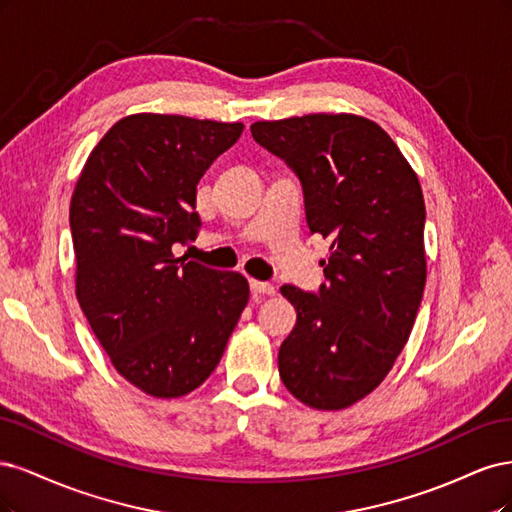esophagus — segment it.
Instances as JSON below:
<instances>
[{
    "label": "esophagus",
    "mask_w": 512,
    "mask_h": 512,
    "mask_svg": "<svg viewBox=\"0 0 512 512\" xmlns=\"http://www.w3.org/2000/svg\"><path fill=\"white\" fill-rule=\"evenodd\" d=\"M251 291L255 295H274L276 287L270 283H261V280H251Z\"/></svg>",
    "instance_id": "1"
}]
</instances>
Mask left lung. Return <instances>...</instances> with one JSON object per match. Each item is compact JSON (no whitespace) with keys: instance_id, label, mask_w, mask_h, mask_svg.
<instances>
[{"instance_id":"left-lung-1","label":"left lung","mask_w":512,"mask_h":512,"mask_svg":"<svg viewBox=\"0 0 512 512\" xmlns=\"http://www.w3.org/2000/svg\"><path fill=\"white\" fill-rule=\"evenodd\" d=\"M251 134L300 178L310 232L332 240L319 293L280 287L298 310L280 378L310 408H349L383 383L423 298L419 178L387 131L357 114L257 121Z\"/></svg>"}]
</instances>
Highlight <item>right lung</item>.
Wrapping results in <instances>:
<instances>
[{
	"label": "right lung",
	"instance_id": "1",
	"mask_svg": "<svg viewBox=\"0 0 512 512\" xmlns=\"http://www.w3.org/2000/svg\"><path fill=\"white\" fill-rule=\"evenodd\" d=\"M242 123L131 114L91 151L74 187L76 298L112 366L153 398H180L217 368L249 280L187 257L197 183Z\"/></svg>",
	"mask_w": 512,
	"mask_h": 512
}]
</instances>
